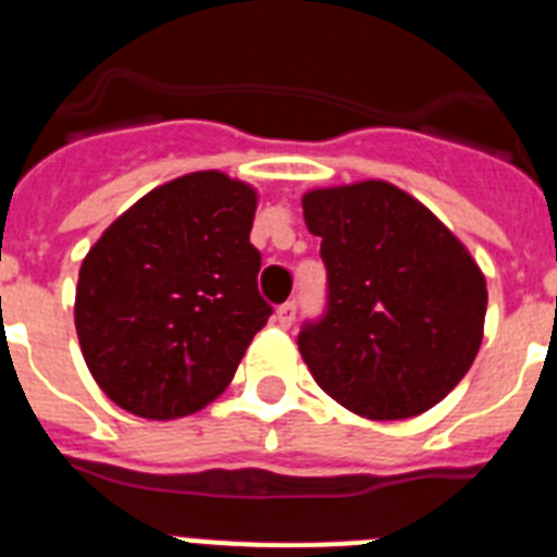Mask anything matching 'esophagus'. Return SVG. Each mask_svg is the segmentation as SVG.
<instances>
[{
    "mask_svg": "<svg viewBox=\"0 0 557 557\" xmlns=\"http://www.w3.org/2000/svg\"><path fill=\"white\" fill-rule=\"evenodd\" d=\"M293 321H295V304L293 301L282 304V307L275 309V323H278V326L289 329L293 326Z\"/></svg>",
    "mask_w": 557,
    "mask_h": 557,
    "instance_id": "obj_1",
    "label": "esophagus"
}]
</instances>
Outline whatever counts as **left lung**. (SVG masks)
Returning a JSON list of instances; mask_svg holds the SVG:
<instances>
[{
	"instance_id": "8db88e82",
	"label": "left lung",
	"mask_w": 557,
	"mask_h": 557,
	"mask_svg": "<svg viewBox=\"0 0 557 557\" xmlns=\"http://www.w3.org/2000/svg\"><path fill=\"white\" fill-rule=\"evenodd\" d=\"M301 206L329 278L326 314L298 334L314 382L371 421L435 407L485 326V275L466 245L387 181L312 189Z\"/></svg>"
}]
</instances>
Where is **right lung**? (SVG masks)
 I'll list each match as a JSON object with an SVG mask.
<instances>
[{
  "label": "right lung",
  "mask_w": 557,
  "mask_h": 557,
  "mask_svg": "<svg viewBox=\"0 0 557 557\" xmlns=\"http://www.w3.org/2000/svg\"><path fill=\"white\" fill-rule=\"evenodd\" d=\"M256 189L225 172L156 186L81 264L75 329L113 405L152 421L203 410L234 379L273 307L256 287Z\"/></svg>",
  "instance_id": "1"
}]
</instances>
